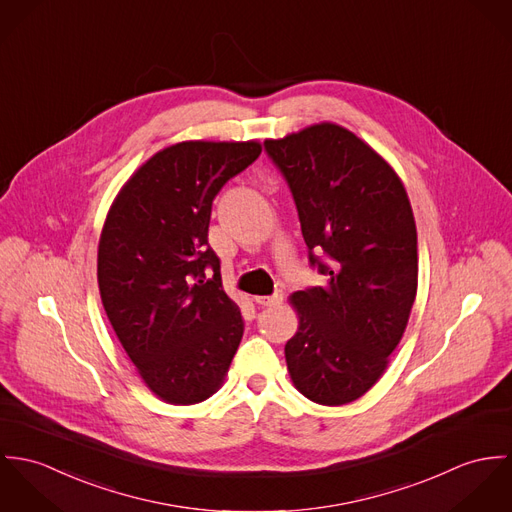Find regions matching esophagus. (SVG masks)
Wrapping results in <instances>:
<instances>
[{"label": "esophagus", "instance_id": "1", "mask_svg": "<svg viewBox=\"0 0 512 512\" xmlns=\"http://www.w3.org/2000/svg\"><path fill=\"white\" fill-rule=\"evenodd\" d=\"M283 298V292L279 290V292H275V294H271V296H255V302H257L259 306H277V304L283 302Z\"/></svg>", "mask_w": 512, "mask_h": 512}]
</instances>
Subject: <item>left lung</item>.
Here are the masks:
<instances>
[{"mask_svg":"<svg viewBox=\"0 0 512 512\" xmlns=\"http://www.w3.org/2000/svg\"><path fill=\"white\" fill-rule=\"evenodd\" d=\"M265 151L290 186L310 265L330 277L288 298L298 332L286 367L304 397L341 406L381 379L406 330L418 288L412 206L393 167L338 123L267 139Z\"/></svg>","mask_w":512,"mask_h":512,"instance_id":"1","label":"left lung"}]
</instances>
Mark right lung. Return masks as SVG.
<instances>
[{
  "mask_svg": "<svg viewBox=\"0 0 512 512\" xmlns=\"http://www.w3.org/2000/svg\"><path fill=\"white\" fill-rule=\"evenodd\" d=\"M261 155L257 141H182L121 186L98 245L104 310L145 385L196 404L224 383L243 336L208 245L212 202Z\"/></svg>",
  "mask_w": 512,
  "mask_h": 512,
  "instance_id": "1",
  "label": "right lung"
}]
</instances>
